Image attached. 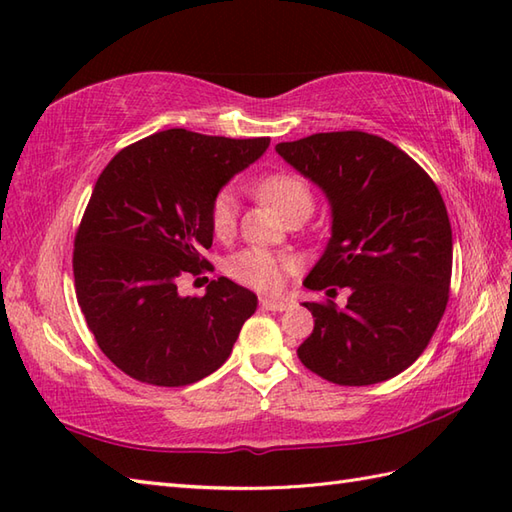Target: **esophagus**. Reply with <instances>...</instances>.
Masks as SVG:
<instances>
[{"mask_svg":"<svg viewBox=\"0 0 512 512\" xmlns=\"http://www.w3.org/2000/svg\"><path fill=\"white\" fill-rule=\"evenodd\" d=\"M259 303H262L264 310H270V312H281V310L290 308L288 301H284V299H273V297H264Z\"/></svg>","mask_w":512,"mask_h":512,"instance_id":"obj_1","label":"esophagus"}]
</instances>
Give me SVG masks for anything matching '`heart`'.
Here are the masks:
<instances>
[{
    "label": "heart",
    "instance_id": "b5f03b06",
    "mask_svg": "<svg viewBox=\"0 0 512 512\" xmlns=\"http://www.w3.org/2000/svg\"><path fill=\"white\" fill-rule=\"evenodd\" d=\"M257 193L273 206V209L284 217L292 213H310L312 211V193L308 184L292 173H273L259 180ZM237 220V198L233 189H224L215 195L211 204V226L217 237H226L233 233ZM295 268L292 257L273 253L268 248H244L235 253L226 264V273L231 275L239 284L248 288L275 292L288 277L290 270Z\"/></svg>",
    "mask_w": 512,
    "mask_h": 512
}]
</instances>
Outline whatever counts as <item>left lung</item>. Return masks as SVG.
<instances>
[{
	"label": "left lung",
	"mask_w": 512,
	"mask_h": 512,
	"mask_svg": "<svg viewBox=\"0 0 512 512\" xmlns=\"http://www.w3.org/2000/svg\"><path fill=\"white\" fill-rule=\"evenodd\" d=\"M275 149L330 204V239L303 286L352 292L343 310L303 303L314 330L297 350L301 363L347 387L398 376L424 352L449 301L453 235L438 187L405 151L365 132Z\"/></svg>",
	"instance_id": "left-lung-1"
}]
</instances>
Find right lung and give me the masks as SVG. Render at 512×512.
<instances>
[{"label":"right lung","instance_id":"right-lung-1","mask_svg":"<svg viewBox=\"0 0 512 512\" xmlns=\"http://www.w3.org/2000/svg\"><path fill=\"white\" fill-rule=\"evenodd\" d=\"M268 145L167 129L116 154L96 180L74 239L76 299L127 376L182 387L231 356L255 292L220 277L204 297H182L178 279L209 264L200 253L213 244L215 195Z\"/></svg>","mask_w":512,"mask_h":512}]
</instances>
